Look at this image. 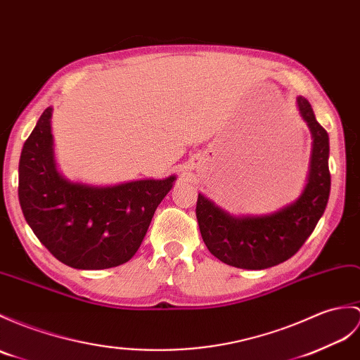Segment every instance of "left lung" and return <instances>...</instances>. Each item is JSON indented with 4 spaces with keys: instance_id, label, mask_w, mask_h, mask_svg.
<instances>
[{
    "instance_id": "obj_1",
    "label": "left lung",
    "mask_w": 360,
    "mask_h": 360,
    "mask_svg": "<svg viewBox=\"0 0 360 360\" xmlns=\"http://www.w3.org/2000/svg\"><path fill=\"white\" fill-rule=\"evenodd\" d=\"M299 110L313 135L310 178L296 202L281 212L257 218H233L212 200L198 195L196 218L200 236L213 256L245 270H264L287 261L311 235L328 202V133L316 121L311 104L297 98Z\"/></svg>"
}]
</instances>
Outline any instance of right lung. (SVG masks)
I'll return each mask as SVG.
<instances>
[{
  "label": "right lung",
  "instance_id": "obj_1",
  "mask_svg": "<svg viewBox=\"0 0 360 360\" xmlns=\"http://www.w3.org/2000/svg\"><path fill=\"white\" fill-rule=\"evenodd\" d=\"M50 116L47 107L22 146L18 198L24 218L41 244L73 269L125 264L176 178L99 188L65 181L55 169Z\"/></svg>",
  "mask_w": 360,
  "mask_h": 360
}]
</instances>
